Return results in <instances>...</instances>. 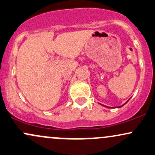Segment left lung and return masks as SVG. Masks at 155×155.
<instances>
[{"label":"left lung","instance_id":"1","mask_svg":"<svg viewBox=\"0 0 155 155\" xmlns=\"http://www.w3.org/2000/svg\"><path fill=\"white\" fill-rule=\"evenodd\" d=\"M124 104H123V105H124ZM123 105H122V106H120V107H118V108H119V107H123Z\"/></svg>","mask_w":155,"mask_h":155}]
</instances>
